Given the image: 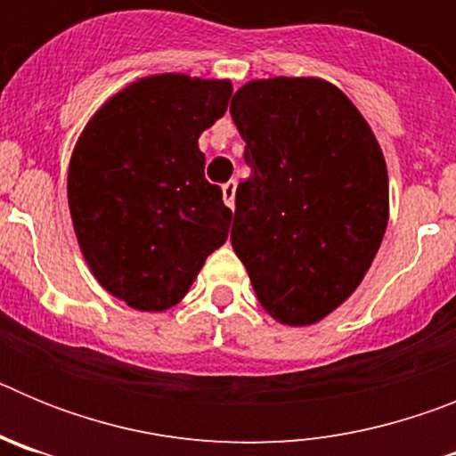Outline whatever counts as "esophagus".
<instances>
[{
	"mask_svg": "<svg viewBox=\"0 0 456 456\" xmlns=\"http://www.w3.org/2000/svg\"><path fill=\"white\" fill-rule=\"evenodd\" d=\"M221 191H224V200L228 208H235V191H237V183L235 180H228L225 184H221Z\"/></svg>",
	"mask_w": 456,
	"mask_h": 456,
	"instance_id": "obj_1",
	"label": "esophagus"
}]
</instances>
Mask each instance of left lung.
<instances>
[{"instance_id": "obj_1", "label": "left lung", "mask_w": 456, "mask_h": 456, "mask_svg": "<svg viewBox=\"0 0 456 456\" xmlns=\"http://www.w3.org/2000/svg\"><path fill=\"white\" fill-rule=\"evenodd\" d=\"M251 178L231 241L281 324L308 326L352 297L388 225V171L368 120L331 82L253 79L232 95Z\"/></svg>"}]
</instances>
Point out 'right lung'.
Returning <instances> with one entry per match:
<instances>
[{"label": "right lung", "instance_id": "add662e5", "mask_svg": "<svg viewBox=\"0 0 456 456\" xmlns=\"http://www.w3.org/2000/svg\"><path fill=\"white\" fill-rule=\"evenodd\" d=\"M232 84L178 72L127 84L93 114L68 167V208L98 283L130 308L178 304L232 212L205 180L199 136L225 114Z\"/></svg>", "mask_w": 456, "mask_h": 456}]
</instances>
